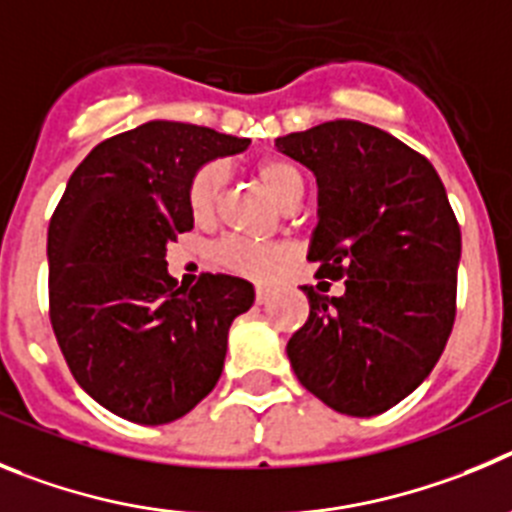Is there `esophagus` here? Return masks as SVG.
<instances>
[{"mask_svg":"<svg viewBox=\"0 0 512 512\" xmlns=\"http://www.w3.org/2000/svg\"><path fill=\"white\" fill-rule=\"evenodd\" d=\"M270 298H273V290L257 285V288H255V301L257 303H267V301H270Z\"/></svg>","mask_w":512,"mask_h":512,"instance_id":"esophagus-1","label":"esophagus"}]
</instances>
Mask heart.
I'll list each match as a JSON object with an SVG mask.
<instances>
[{
	"mask_svg": "<svg viewBox=\"0 0 512 512\" xmlns=\"http://www.w3.org/2000/svg\"><path fill=\"white\" fill-rule=\"evenodd\" d=\"M255 176L270 191L278 204L293 206L303 196V176L296 163L285 158H262L255 163ZM224 170L219 163L201 165L186 186V204L193 222L206 224L216 216L222 199ZM216 265L252 280H267L288 262L290 247L285 242H252L242 237H227L211 247Z\"/></svg>",
	"mask_w": 512,
	"mask_h": 512,
	"instance_id": "obj_1",
	"label": "heart"
}]
</instances>
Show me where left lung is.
<instances>
[{
	"label": "left lung",
	"instance_id": "obj_1",
	"mask_svg": "<svg viewBox=\"0 0 512 512\" xmlns=\"http://www.w3.org/2000/svg\"><path fill=\"white\" fill-rule=\"evenodd\" d=\"M275 145L316 173L308 260L347 285L339 298L303 285L311 308L290 336V367L334 411L385 413L434 370L457 316L462 232L444 183L413 147L357 119Z\"/></svg>",
	"mask_w": 512,
	"mask_h": 512
}]
</instances>
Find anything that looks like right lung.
<instances>
[{"mask_svg":"<svg viewBox=\"0 0 512 512\" xmlns=\"http://www.w3.org/2000/svg\"><path fill=\"white\" fill-rule=\"evenodd\" d=\"M247 137L147 122L81 160L48 227L50 324L76 382L114 416L160 426L214 390L232 321L255 301L247 280L168 275V242L191 232V176Z\"/></svg>","mask_w":512,"mask_h":512,"instance_id":"1","label":"right lung"}]
</instances>
